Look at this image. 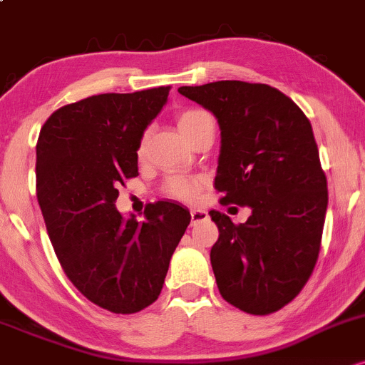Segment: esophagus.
<instances>
[{"instance_id":"34e87169","label":"esophagus","mask_w":365,"mask_h":365,"mask_svg":"<svg viewBox=\"0 0 365 365\" xmlns=\"http://www.w3.org/2000/svg\"><path fill=\"white\" fill-rule=\"evenodd\" d=\"M207 219H208V212L202 210V208H191V224H193V226L203 222V220Z\"/></svg>"}]
</instances>
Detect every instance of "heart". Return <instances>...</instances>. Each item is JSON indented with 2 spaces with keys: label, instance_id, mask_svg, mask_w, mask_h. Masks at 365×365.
Wrapping results in <instances>:
<instances>
[{
  "label": "heart",
  "instance_id": "b5f03b06",
  "mask_svg": "<svg viewBox=\"0 0 365 365\" xmlns=\"http://www.w3.org/2000/svg\"><path fill=\"white\" fill-rule=\"evenodd\" d=\"M207 118H212V117L208 115L205 110L187 108L178 115V125L184 136H187V134L193 133V130L198 128L203 120H207ZM145 143H146V138H143L141 145H139V150H138L139 155L145 153ZM165 191L167 195L174 196V198L195 200L200 191V179L190 178V175H182V174L172 175V178L167 179Z\"/></svg>",
  "mask_w": 365,
  "mask_h": 365
}]
</instances>
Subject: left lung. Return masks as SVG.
Masks as SVG:
<instances>
[{
    "label": "left lung",
    "mask_w": 365,
    "mask_h": 365,
    "mask_svg": "<svg viewBox=\"0 0 365 365\" xmlns=\"http://www.w3.org/2000/svg\"><path fill=\"white\" fill-rule=\"evenodd\" d=\"M178 91L219 122L220 203L252 210L237 226L208 212L219 227L210 250L219 292L247 314L276 312L302 292L321 248L327 182L312 125L267 84L217 81Z\"/></svg>",
    "instance_id": "1"
}]
</instances>
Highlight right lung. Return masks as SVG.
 <instances>
[{
	"mask_svg": "<svg viewBox=\"0 0 365 365\" xmlns=\"http://www.w3.org/2000/svg\"><path fill=\"white\" fill-rule=\"evenodd\" d=\"M169 89L96 94L61 106L36 145L38 202L56 257L72 284L113 314L157 300L191 220L175 202L150 205L143 222L115 207L120 184L138 175L136 151Z\"/></svg>",
	"mask_w": 365,
	"mask_h": 365,
	"instance_id": "add662e5",
	"label": "right lung"
}]
</instances>
